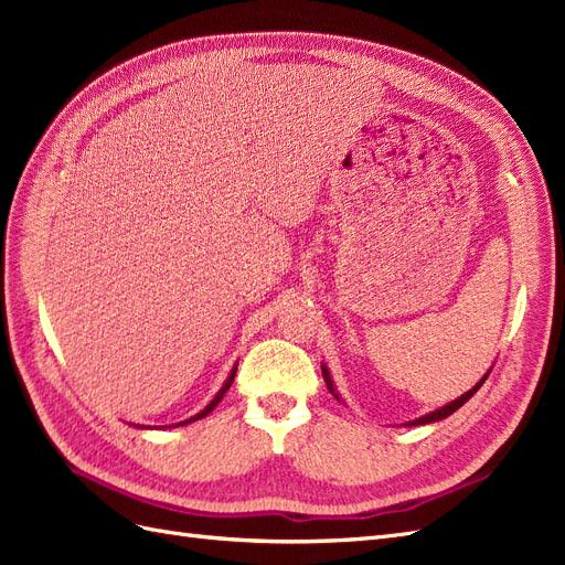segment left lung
I'll use <instances>...</instances> for the list:
<instances>
[{"mask_svg": "<svg viewBox=\"0 0 565 565\" xmlns=\"http://www.w3.org/2000/svg\"><path fill=\"white\" fill-rule=\"evenodd\" d=\"M490 374V372H488ZM488 374H486V377L481 380V382H478L473 388H469L467 393H465V396H459V398H455L452 403H448L446 407H440V409H436V413H429V415H424V417H419V419H415V422H409L407 426H419V424H431V422H438V419H446V417H450L452 413H455V409H459L461 405H465L471 396H473V393L478 391V388H481L483 386V382L488 380ZM322 377H324V384H328V388H330V393H334V398H339L337 396V391H334V384H332V380H330V372H328V367H324L322 365Z\"/></svg>", "mask_w": 565, "mask_h": 565, "instance_id": "left-lung-1", "label": "left lung"}]
</instances>
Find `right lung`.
I'll return each mask as SVG.
<instances>
[{
    "label": "right lung",
    "instance_id": "obj_1",
    "mask_svg": "<svg viewBox=\"0 0 565 565\" xmlns=\"http://www.w3.org/2000/svg\"><path fill=\"white\" fill-rule=\"evenodd\" d=\"M235 370H237V367H233V372L228 374V380H226V384H224V386H221V391L216 393V396H214V401H212V403H210L207 407H204V409H202V413H198L195 417H191V419H185V422H181V424H188V422H195V419H202V417H207V415L212 413V409H214V407L218 405V401H221V398H224V393H226V391L231 388V384H233V380H235Z\"/></svg>",
    "mask_w": 565,
    "mask_h": 565
}]
</instances>
